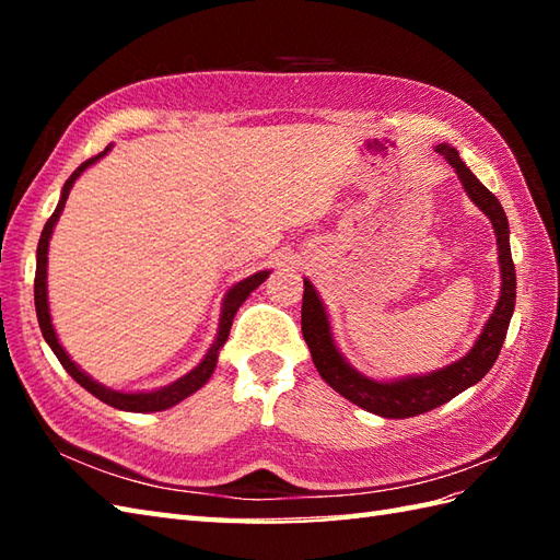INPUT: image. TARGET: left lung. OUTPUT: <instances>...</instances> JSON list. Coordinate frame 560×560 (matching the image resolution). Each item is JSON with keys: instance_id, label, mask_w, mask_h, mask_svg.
I'll return each instance as SVG.
<instances>
[{"instance_id": "1", "label": "left lung", "mask_w": 560, "mask_h": 560, "mask_svg": "<svg viewBox=\"0 0 560 560\" xmlns=\"http://www.w3.org/2000/svg\"><path fill=\"white\" fill-rule=\"evenodd\" d=\"M435 151L455 168L467 197L486 213V217H489L498 245V269H501V295H498L493 313L486 319L477 341L471 343V349L464 353L459 361L445 368H438L433 373L404 375L395 380H375L363 375L361 371H355L347 361V355L339 351L327 307L323 299H319L317 289L313 287V281L303 279L305 291L301 329L307 349H311L317 373L323 375L325 383L331 389H337L343 399L353 401L355 407H361L375 416H383V419H409V416L425 413L431 409H438L440 404L450 401L452 397H457L459 392L477 385L479 380L491 371L498 353H501L510 317H513L515 311L517 279L513 255H510V225L501 201H498L489 189L479 183V177L464 165L457 149H452L450 144H438Z\"/></svg>"}]
</instances>
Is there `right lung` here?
I'll list each match as a JSON object with an SVG mask.
<instances>
[{
    "label": "right lung",
    "mask_w": 560,
    "mask_h": 560,
    "mask_svg": "<svg viewBox=\"0 0 560 560\" xmlns=\"http://www.w3.org/2000/svg\"><path fill=\"white\" fill-rule=\"evenodd\" d=\"M110 149H113V144L105 147V151H101L98 156H93L86 163H81L79 168L69 175V180L62 187V195H59V201H57V207L52 211V217L47 219V223H45V229L40 233L38 253H35V287H33L35 313H38V325H40V331H43V337L47 341V347L52 349V353L57 355V361L65 365V371L71 377H74L83 389H89L93 397H98L101 401L110 404V407L120 409V411H135V413L165 411V409L175 407V404H180L183 399H187L189 395H195L197 389H201V387L209 383V377L213 375V368H217V363H219V353L223 349V343H225V339H229V335H231V325H233V317L237 313V307H241L247 301L249 293H253L257 287H261V283H265V279L269 277L271 271L265 269V271L249 273L247 279L233 283V287L229 289V293L223 295L221 317H219V331H217V337H213V343L209 347V351L205 353V359H201L192 368V371L185 373L183 377L173 380L171 385H163V387H156V389L122 392V389H113L108 385H103V383H98V380H93L86 371H81V368L74 361H71V355L65 351L62 343H59L57 331L52 327L50 303H47V247H50L52 231H55L59 217H62L65 205H67V197H69V189L74 187L77 177L86 168H91L93 163H98Z\"/></svg>",
    "instance_id": "1"
}]
</instances>
